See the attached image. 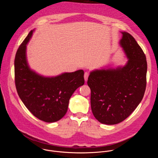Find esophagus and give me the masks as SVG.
<instances>
[{"label": "esophagus", "mask_w": 158, "mask_h": 158, "mask_svg": "<svg viewBox=\"0 0 158 158\" xmlns=\"http://www.w3.org/2000/svg\"><path fill=\"white\" fill-rule=\"evenodd\" d=\"M84 80H85V81H87V79H88V76H89V73H87V72H85V73H84Z\"/></svg>", "instance_id": "esophagus-1"}]
</instances>
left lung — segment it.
<instances>
[{"mask_svg":"<svg viewBox=\"0 0 158 158\" xmlns=\"http://www.w3.org/2000/svg\"><path fill=\"white\" fill-rule=\"evenodd\" d=\"M120 44L127 58L126 65L116 69L90 74L93 114L101 123L116 124L126 119L142 101L146 87V56L134 38L123 32Z\"/></svg>","mask_w":158,"mask_h":158,"instance_id":"left-lung-1","label":"left lung"}]
</instances>
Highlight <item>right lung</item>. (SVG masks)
<instances>
[{"instance_id":"1","label":"right lung","mask_w":158,"mask_h":158,"mask_svg":"<svg viewBox=\"0 0 158 158\" xmlns=\"http://www.w3.org/2000/svg\"><path fill=\"white\" fill-rule=\"evenodd\" d=\"M31 31L19 47L14 60L15 84L18 95L27 109L39 119L56 122L66 114L69 99L84 85V71L66 73L45 77L31 71L26 60V44Z\"/></svg>"}]
</instances>
